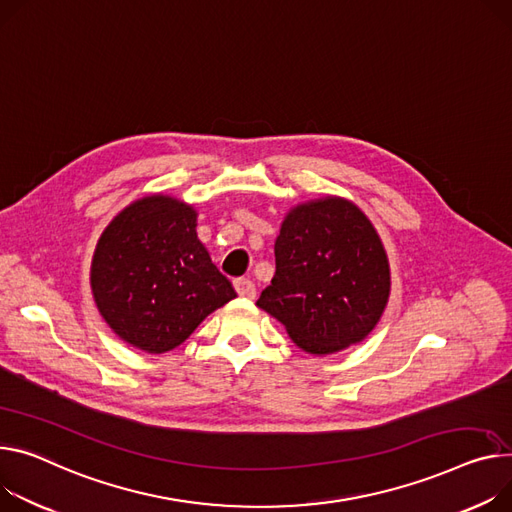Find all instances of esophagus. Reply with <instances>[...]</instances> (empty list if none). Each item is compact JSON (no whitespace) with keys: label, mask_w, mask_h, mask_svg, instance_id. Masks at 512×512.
Returning a JSON list of instances; mask_svg holds the SVG:
<instances>
[{"label":"esophagus","mask_w":512,"mask_h":512,"mask_svg":"<svg viewBox=\"0 0 512 512\" xmlns=\"http://www.w3.org/2000/svg\"><path fill=\"white\" fill-rule=\"evenodd\" d=\"M233 287H235V291H238L240 297H246V299H254L256 297V287H254V283L250 279H238V281L233 283Z\"/></svg>","instance_id":"34e87169"}]
</instances>
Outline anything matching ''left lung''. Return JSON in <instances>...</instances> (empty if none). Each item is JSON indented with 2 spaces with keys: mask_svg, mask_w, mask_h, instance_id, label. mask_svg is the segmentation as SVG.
<instances>
[{
  "mask_svg": "<svg viewBox=\"0 0 512 512\" xmlns=\"http://www.w3.org/2000/svg\"><path fill=\"white\" fill-rule=\"evenodd\" d=\"M277 272L256 305L313 357L363 342L391 293L387 252L369 217L342 196L291 207L274 242Z\"/></svg>",
  "mask_w": 512,
  "mask_h": 512,
  "instance_id": "obj_1",
  "label": "left lung"
}]
</instances>
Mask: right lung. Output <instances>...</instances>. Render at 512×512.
I'll use <instances>...</instances> for the list:
<instances>
[{
  "instance_id": "add662e5",
  "label": "right lung",
  "mask_w": 512,
  "mask_h": 512,
  "mask_svg": "<svg viewBox=\"0 0 512 512\" xmlns=\"http://www.w3.org/2000/svg\"><path fill=\"white\" fill-rule=\"evenodd\" d=\"M196 209L170 194L133 201L98 238L90 287L123 342L149 355L180 346L235 297L196 235Z\"/></svg>"
}]
</instances>
